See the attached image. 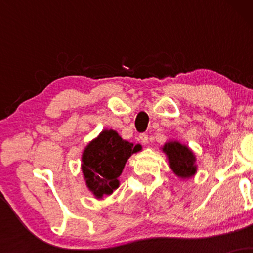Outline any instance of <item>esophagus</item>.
I'll use <instances>...</instances> for the list:
<instances>
[{
    "mask_svg": "<svg viewBox=\"0 0 253 253\" xmlns=\"http://www.w3.org/2000/svg\"><path fill=\"white\" fill-rule=\"evenodd\" d=\"M139 139H140V141L144 145H146L147 143H149V136H147V134H145V133H143V134L139 135Z\"/></svg>",
    "mask_w": 253,
    "mask_h": 253,
    "instance_id": "1",
    "label": "esophagus"
}]
</instances>
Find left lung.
<instances>
[{
    "mask_svg": "<svg viewBox=\"0 0 253 253\" xmlns=\"http://www.w3.org/2000/svg\"><path fill=\"white\" fill-rule=\"evenodd\" d=\"M170 169L181 179H189L197 172L196 157L193 150L178 140H171L162 146Z\"/></svg>",
    "mask_w": 253,
    "mask_h": 253,
    "instance_id": "1",
    "label": "left lung"
}]
</instances>
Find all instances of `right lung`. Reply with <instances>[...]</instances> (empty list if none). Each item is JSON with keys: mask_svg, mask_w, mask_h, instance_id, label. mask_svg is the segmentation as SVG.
<instances>
[{"mask_svg": "<svg viewBox=\"0 0 253 253\" xmlns=\"http://www.w3.org/2000/svg\"><path fill=\"white\" fill-rule=\"evenodd\" d=\"M139 151L140 144L124 140L114 129H103L84 147L82 153L81 169L90 193L101 200L118 189L119 177L126 162Z\"/></svg>", "mask_w": 253, "mask_h": 253, "instance_id": "right-lung-1", "label": "right lung"}]
</instances>
